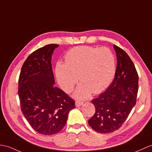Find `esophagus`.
Wrapping results in <instances>:
<instances>
[{
  "label": "esophagus",
  "mask_w": 152,
  "mask_h": 152,
  "mask_svg": "<svg viewBox=\"0 0 152 152\" xmlns=\"http://www.w3.org/2000/svg\"><path fill=\"white\" fill-rule=\"evenodd\" d=\"M83 104V102H80V101H76L75 102V105L76 107H80L81 105H82Z\"/></svg>",
  "instance_id": "esophagus-1"
}]
</instances>
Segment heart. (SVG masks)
Listing matches in <instances>:
<instances>
[{
	"instance_id": "b5f03b06",
	"label": "heart",
	"mask_w": 152,
	"mask_h": 152,
	"mask_svg": "<svg viewBox=\"0 0 152 152\" xmlns=\"http://www.w3.org/2000/svg\"><path fill=\"white\" fill-rule=\"evenodd\" d=\"M65 63L61 61L56 66V76L61 89L71 91L77 82L73 96L85 99L91 93L98 94L111 84L116 71L115 56L107 48L82 46L69 50L65 56Z\"/></svg>"
}]
</instances>
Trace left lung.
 <instances>
[{"instance_id": "obj_1", "label": "left lung", "mask_w": 152, "mask_h": 152, "mask_svg": "<svg viewBox=\"0 0 152 152\" xmlns=\"http://www.w3.org/2000/svg\"><path fill=\"white\" fill-rule=\"evenodd\" d=\"M115 78L103 93L91 102L95 113L88 122L95 131L101 133L113 132L121 128L136 104L139 76L133 61L127 53L116 45Z\"/></svg>"}]
</instances>
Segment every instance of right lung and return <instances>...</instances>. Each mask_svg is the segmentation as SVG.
Returning a JSON list of instances; mask_svg holds the SVG:
<instances>
[{
    "label": "right lung",
    "instance_id": "right-lung-1",
    "mask_svg": "<svg viewBox=\"0 0 152 152\" xmlns=\"http://www.w3.org/2000/svg\"><path fill=\"white\" fill-rule=\"evenodd\" d=\"M58 45L50 44L28 56L21 68L18 86L20 108L30 125L37 133L52 135L65 126L75 102L54 87L51 59Z\"/></svg>",
    "mask_w": 152,
    "mask_h": 152
}]
</instances>
